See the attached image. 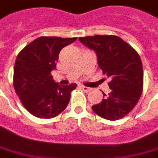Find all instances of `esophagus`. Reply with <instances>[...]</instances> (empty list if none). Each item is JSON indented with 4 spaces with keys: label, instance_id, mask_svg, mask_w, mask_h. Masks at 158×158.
I'll use <instances>...</instances> for the list:
<instances>
[{
    "label": "esophagus",
    "instance_id": "obj_1",
    "mask_svg": "<svg viewBox=\"0 0 158 158\" xmlns=\"http://www.w3.org/2000/svg\"><path fill=\"white\" fill-rule=\"evenodd\" d=\"M80 88H82V89H83V91H84V92H90L91 91V88H88V87H85V86H80Z\"/></svg>",
    "mask_w": 158,
    "mask_h": 158
}]
</instances>
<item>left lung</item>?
Returning <instances> with one entry per match:
<instances>
[{
  "label": "left lung",
  "instance_id": "left-lung-1",
  "mask_svg": "<svg viewBox=\"0 0 158 158\" xmlns=\"http://www.w3.org/2000/svg\"><path fill=\"white\" fill-rule=\"evenodd\" d=\"M79 41L97 56V63L109 79L108 95L92 106L97 115L107 120L123 118L133 110L143 90V66L134 48L117 35L80 37Z\"/></svg>",
  "mask_w": 158,
  "mask_h": 158
}]
</instances>
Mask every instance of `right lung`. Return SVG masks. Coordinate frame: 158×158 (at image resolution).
Here are the masks:
<instances>
[{
    "instance_id": "right-lung-1",
    "label": "right lung",
    "mask_w": 158,
    "mask_h": 158,
    "mask_svg": "<svg viewBox=\"0 0 158 158\" xmlns=\"http://www.w3.org/2000/svg\"><path fill=\"white\" fill-rule=\"evenodd\" d=\"M74 38L41 36L26 46L17 56L14 87L28 112L40 118H52L63 112L76 83L61 86L51 71L56 70L59 52L76 40Z\"/></svg>"
}]
</instances>
